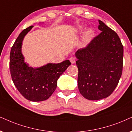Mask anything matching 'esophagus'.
I'll use <instances>...</instances> for the list:
<instances>
[{
	"instance_id": "esophagus-1",
	"label": "esophagus",
	"mask_w": 132,
	"mask_h": 132,
	"mask_svg": "<svg viewBox=\"0 0 132 132\" xmlns=\"http://www.w3.org/2000/svg\"><path fill=\"white\" fill-rule=\"evenodd\" d=\"M69 60L71 61V63L72 64H74V63L76 62V58L74 57H71L69 58Z\"/></svg>"
}]
</instances>
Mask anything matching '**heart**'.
<instances>
[{
	"mask_svg": "<svg viewBox=\"0 0 132 132\" xmlns=\"http://www.w3.org/2000/svg\"><path fill=\"white\" fill-rule=\"evenodd\" d=\"M79 29L80 30H83L84 29L83 27H80ZM93 35H94V31L92 29H88L85 32L84 34H83V42L84 43H86L89 42L90 40L91 39V38H93Z\"/></svg>",
	"mask_w": 132,
	"mask_h": 132,
	"instance_id": "heart-1",
	"label": "heart"
}]
</instances>
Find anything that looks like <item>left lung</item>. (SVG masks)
Here are the masks:
<instances>
[{"label":"left lung","mask_w":132,"mask_h":132,"mask_svg":"<svg viewBox=\"0 0 132 132\" xmlns=\"http://www.w3.org/2000/svg\"><path fill=\"white\" fill-rule=\"evenodd\" d=\"M101 33L76 52L78 87L86 99L97 101L113 92L121 78L124 49L114 30L99 20Z\"/></svg>","instance_id":"1"}]
</instances>
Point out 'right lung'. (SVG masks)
I'll return each mask as SVG.
<instances>
[{
    "mask_svg": "<svg viewBox=\"0 0 132 132\" xmlns=\"http://www.w3.org/2000/svg\"><path fill=\"white\" fill-rule=\"evenodd\" d=\"M33 26L24 29L18 36L11 47L10 55V70L14 85L26 99L33 102L49 99L56 88L60 76L71 64L69 60L60 63H48L33 68L24 62L21 52L24 36Z\"/></svg>",
    "mask_w": 132,
    "mask_h": 132,
    "instance_id": "1",
    "label": "right lung"
}]
</instances>
